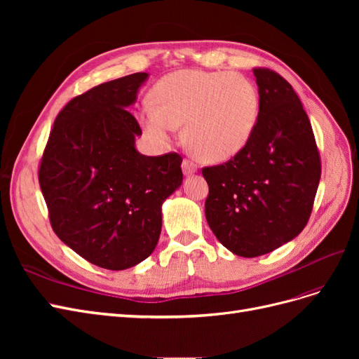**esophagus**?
Wrapping results in <instances>:
<instances>
[{
    "instance_id": "obj_1",
    "label": "esophagus",
    "mask_w": 359,
    "mask_h": 359,
    "mask_svg": "<svg viewBox=\"0 0 359 359\" xmlns=\"http://www.w3.org/2000/svg\"><path fill=\"white\" fill-rule=\"evenodd\" d=\"M196 170H198V165L193 160L190 158L182 160V172L186 173V175H191V173H194Z\"/></svg>"
}]
</instances>
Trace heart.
I'll return each instance as SVG.
<instances>
[{
  "instance_id": "1",
  "label": "heart",
  "mask_w": 359,
  "mask_h": 359,
  "mask_svg": "<svg viewBox=\"0 0 359 359\" xmlns=\"http://www.w3.org/2000/svg\"><path fill=\"white\" fill-rule=\"evenodd\" d=\"M140 119L149 135L168 140L186 123L190 149L199 158L222 163L240 154L256 128L260 97L256 85L240 73L180 70L153 88Z\"/></svg>"
}]
</instances>
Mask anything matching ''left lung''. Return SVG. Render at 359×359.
Returning a JSON list of instances; mask_svg holds the SVG:
<instances>
[{
    "label": "left lung",
    "instance_id": "obj_1",
    "mask_svg": "<svg viewBox=\"0 0 359 359\" xmlns=\"http://www.w3.org/2000/svg\"><path fill=\"white\" fill-rule=\"evenodd\" d=\"M253 73L260 109L252 139L223 165L202 169L210 187L206 222L243 257L266 255L301 233L322 170L310 119L292 85L274 70Z\"/></svg>",
    "mask_w": 359,
    "mask_h": 359
}]
</instances>
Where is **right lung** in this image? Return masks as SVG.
<instances>
[{"mask_svg": "<svg viewBox=\"0 0 359 359\" xmlns=\"http://www.w3.org/2000/svg\"><path fill=\"white\" fill-rule=\"evenodd\" d=\"M147 78L133 73L76 95L53 123L39 168L53 232L112 271L154 252L161 203L182 182L180 154L148 157L135 148L142 130L126 107Z\"/></svg>", "mask_w": 359, "mask_h": 359, "instance_id": "add662e5", "label": "right lung"}]
</instances>
